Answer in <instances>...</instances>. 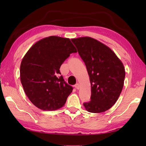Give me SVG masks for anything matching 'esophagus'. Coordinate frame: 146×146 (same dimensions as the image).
Masks as SVG:
<instances>
[{
    "label": "esophagus",
    "mask_w": 146,
    "mask_h": 146,
    "mask_svg": "<svg viewBox=\"0 0 146 146\" xmlns=\"http://www.w3.org/2000/svg\"><path fill=\"white\" fill-rule=\"evenodd\" d=\"M75 87L76 88V89H79L80 88V84L79 83H76V84L75 85Z\"/></svg>",
    "instance_id": "34e87169"
}]
</instances>
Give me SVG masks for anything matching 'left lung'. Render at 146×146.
Here are the masks:
<instances>
[{"label": "left lung", "instance_id": "obj_1", "mask_svg": "<svg viewBox=\"0 0 146 146\" xmlns=\"http://www.w3.org/2000/svg\"><path fill=\"white\" fill-rule=\"evenodd\" d=\"M71 41L85 62L91 83V100L83 105L89 112L101 113L113 106L122 90L125 76L122 62L107 46L90 37Z\"/></svg>", "mask_w": 146, "mask_h": 146}]
</instances>
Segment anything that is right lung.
<instances>
[{
    "label": "right lung",
    "instance_id": "add662e5",
    "mask_svg": "<svg viewBox=\"0 0 146 146\" xmlns=\"http://www.w3.org/2000/svg\"><path fill=\"white\" fill-rule=\"evenodd\" d=\"M76 49L70 39L52 36L33 44L22 60L20 78L29 100L42 110H55L65 104L72 86L59 76L60 68Z\"/></svg>",
    "mask_w": 146,
    "mask_h": 146
}]
</instances>
